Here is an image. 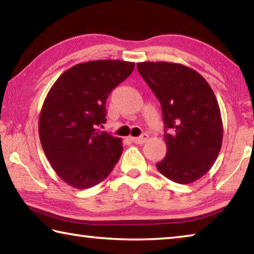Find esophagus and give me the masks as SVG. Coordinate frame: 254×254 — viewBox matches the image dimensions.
Listing matches in <instances>:
<instances>
[{"label": "esophagus", "mask_w": 254, "mask_h": 254, "mask_svg": "<svg viewBox=\"0 0 254 254\" xmlns=\"http://www.w3.org/2000/svg\"><path fill=\"white\" fill-rule=\"evenodd\" d=\"M130 139H131L132 142H134L136 144H143V143H145L148 141L149 135L147 134V133H143L142 135H140V136H137V137H130Z\"/></svg>", "instance_id": "esophagus-1"}]
</instances>
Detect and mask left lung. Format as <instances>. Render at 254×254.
Listing matches in <instances>:
<instances>
[{"instance_id": "1", "label": "left lung", "mask_w": 254, "mask_h": 254, "mask_svg": "<svg viewBox=\"0 0 254 254\" xmlns=\"http://www.w3.org/2000/svg\"><path fill=\"white\" fill-rule=\"evenodd\" d=\"M161 104L166 157L156 167L177 184H190L212 168L220 153L223 123L213 89L198 72L180 64H136Z\"/></svg>"}]
</instances>
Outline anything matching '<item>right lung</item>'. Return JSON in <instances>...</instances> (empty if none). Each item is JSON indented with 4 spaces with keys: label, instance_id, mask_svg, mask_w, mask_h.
Instances as JSON below:
<instances>
[{
    "label": "right lung",
    "instance_id": "right-lung-1",
    "mask_svg": "<svg viewBox=\"0 0 254 254\" xmlns=\"http://www.w3.org/2000/svg\"><path fill=\"white\" fill-rule=\"evenodd\" d=\"M134 66L122 60L78 64L50 88L39 118L40 142L56 174L71 187L100 184L121 157L122 140L97 127L106 122L110 93Z\"/></svg>",
    "mask_w": 254,
    "mask_h": 254
}]
</instances>
